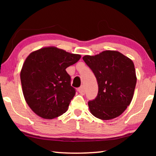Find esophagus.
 Wrapping results in <instances>:
<instances>
[{"mask_svg": "<svg viewBox=\"0 0 156 156\" xmlns=\"http://www.w3.org/2000/svg\"><path fill=\"white\" fill-rule=\"evenodd\" d=\"M78 92L82 95H84V94H85V89H84V86L82 85L81 87H80L78 88Z\"/></svg>", "mask_w": 156, "mask_h": 156, "instance_id": "34e87169", "label": "esophagus"}]
</instances>
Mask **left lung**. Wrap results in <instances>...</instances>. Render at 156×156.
Segmentation results:
<instances>
[{
  "instance_id": "left-lung-1",
  "label": "left lung",
  "mask_w": 156,
  "mask_h": 156,
  "mask_svg": "<svg viewBox=\"0 0 156 156\" xmlns=\"http://www.w3.org/2000/svg\"><path fill=\"white\" fill-rule=\"evenodd\" d=\"M84 62L96 76L98 92L89 100L91 113L101 120L113 119L125 112L133 98L136 84L133 62L116 51L84 56Z\"/></svg>"
}]
</instances>
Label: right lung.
<instances>
[{"label": "right lung", "mask_w": 156, "mask_h": 156, "mask_svg": "<svg viewBox=\"0 0 156 156\" xmlns=\"http://www.w3.org/2000/svg\"><path fill=\"white\" fill-rule=\"evenodd\" d=\"M80 55L56 47H44L29 55L20 72L25 99L31 110L46 119L58 117L67 110L76 89L66 68Z\"/></svg>", "instance_id": "right-lung-1"}]
</instances>
